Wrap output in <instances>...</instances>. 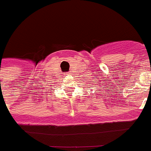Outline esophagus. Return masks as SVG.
<instances>
[{
	"label": "esophagus",
	"instance_id": "34e87169",
	"mask_svg": "<svg viewBox=\"0 0 151 151\" xmlns=\"http://www.w3.org/2000/svg\"><path fill=\"white\" fill-rule=\"evenodd\" d=\"M68 74H71V73H68Z\"/></svg>",
	"mask_w": 151,
	"mask_h": 151
}]
</instances>
